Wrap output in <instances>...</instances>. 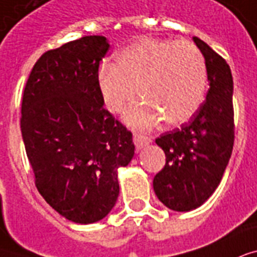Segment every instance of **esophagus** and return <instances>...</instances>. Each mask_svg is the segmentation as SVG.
<instances>
[{
	"label": "esophagus",
	"mask_w": 257,
	"mask_h": 257,
	"mask_svg": "<svg viewBox=\"0 0 257 257\" xmlns=\"http://www.w3.org/2000/svg\"><path fill=\"white\" fill-rule=\"evenodd\" d=\"M133 139H134V145L137 147V150H141L142 147L147 146L150 143V138H147V137L141 134H134L133 135Z\"/></svg>",
	"instance_id": "1"
}]
</instances>
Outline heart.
I'll return each instance as SVG.
<instances>
[{"label":"heart","mask_w":257,"mask_h":257,"mask_svg":"<svg viewBox=\"0 0 257 257\" xmlns=\"http://www.w3.org/2000/svg\"><path fill=\"white\" fill-rule=\"evenodd\" d=\"M97 85L111 112L130 104L137 88L143 100L127 111L131 126L149 128L161 119L166 126H178L204 100L206 65L200 49L188 40H141L122 49L115 64L101 65Z\"/></svg>","instance_id":"b5f03b06"}]
</instances>
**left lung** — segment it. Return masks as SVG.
I'll return each mask as SVG.
<instances>
[{
	"mask_svg": "<svg viewBox=\"0 0 257 257\" xmlns=\"http://www.w3.org/2000/svg\"><path fill=\"white\" fill-rule=\"evenodd\" d=\"M209 80L206 100L189 122L156 139L166 164L153 181L161 202L177 212L196 209L220 184L234 142L233 79L228 63L198 37Z\"/></svg>",
	"mask_w": 257,
	"mask_h": 257,
	"instance_id": "1",
	"label": "left lung"
}]
</instances>
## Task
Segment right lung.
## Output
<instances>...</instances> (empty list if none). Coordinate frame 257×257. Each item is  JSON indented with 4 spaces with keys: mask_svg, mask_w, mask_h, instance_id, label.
<instances>
[{
    "mask_svg": "<svg viewBox=\"0 0 257 257\" xmlns=\"http://www.w3.org/2000/svg\"><path fill=\"white\" fill-rule=\"evenodd\" d=\"M103 36H84L36 61L21 100V134L44 200L67 220L106 217L119 194L116 170L134 156L133 134L103 107L97 85Z\"/></svg>",
    "mask_w": 257,
    "mask_h": 257,
    "instance_id": "right-lung-1",
    "label": "right lung"
}]
</instances>
